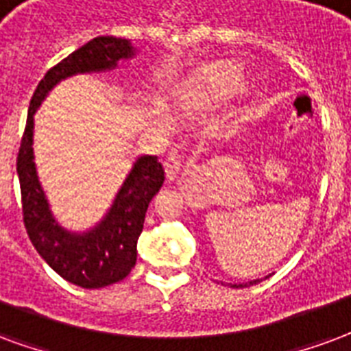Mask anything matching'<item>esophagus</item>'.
<instances>
[{"instance_id": "1", "label": "esophagus", "mask_w": 351, "mask_h": 351, "mask_svg": "<svg viewBox=\"0 0 351 351\" xmlns=\"http://www.w3.org/2000/svg\"><path fill=\"white\" fill-rule=\"evenodd\" d=\"M165 172H166V179L168 181H173V179H178L183 172V165H181V160H179L176 155H170V157L165 160Z\"/></svg>"}]
</instances>
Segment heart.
I'll return each instance as SVG.
<instances>
[{
	"mask_svg": "<svg viewBox=\"0 0 351 351\" xmlns=\"http://www.w3.org/2000/svg\"><path fill=\"white\" fill-rule=\"evenodd\" d=\"M241 82L243 76L237 69L232 65H222L207 73L204 91L213 99H222V97H230L241 88Z\"/></svg>",
	"mask_w": 351,
	"mask_h": 351,
	"instance_id": "1",
	"label": "heart"
}]
</instances>
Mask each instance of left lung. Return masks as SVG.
<instances>
[{
    "label": "left lung",
    "instance_id": "obj_1",
    "mask_svg": "<svg viewBox=\"0 0 351 351\" xmlns=\"http://www.w3.org/2000/svg\"><path fill=\"white\" fill-rule=\"evenodd\" d=\"M267 278V277H265ZM260 282V278H256V280H250V282H243V284H230V286H234V288H247V286H252V284Z\"/></svg>",
    "mask_w": 351,
    "mask_h": 351
}]
</instances>
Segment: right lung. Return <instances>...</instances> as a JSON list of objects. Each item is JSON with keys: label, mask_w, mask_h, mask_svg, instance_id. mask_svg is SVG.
Segmentation results:
<instances>
[{"label": "right lung", "mask_w": 351, "mask_h": 351, "mask_svg": "<svg viewBox=\"0 0 351 351\" xmlns=\"http://www.w3.org/2000/svg\"><path fill=\"white\" fill-rule=\"evenodd\" d=\"M132 56L134 48L130 40L97 37L50 69L32 97L18 149L16 172L22 193V213L33 247L60 277L88 290L119 282L134 267L145 211L151 198L165 183V168L153 155L140 157L106 217L84 234L67 232L53 219L33 162V116L58 82L73 74L110 71L116 67L117 61L129 60Z\"/></svg>", "instance_id": "right-lung-1"}]
</instances>
